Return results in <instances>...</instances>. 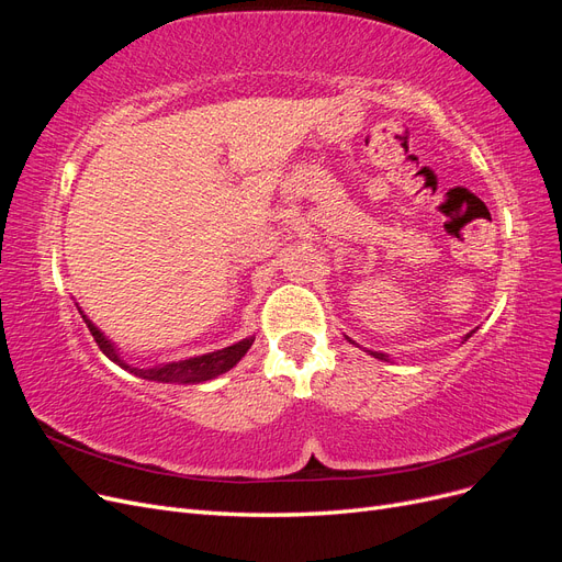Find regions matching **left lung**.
Masks as SVG:
<instances>
[{"label": "left lung", "mask_w": 562, "mask_h": 562, "mask_svg": "<svg viewBox=\"0 0 562 562\" xmlns=\"http://www.w3.org/2000/svg\"><path fill=\"white\" fill-rule=\"evenodd\" d=\"M467 337H471V333H469ZM467 337H464V339H467ZM370 353L375 356V359H380V361H386V356H384V353H380V351H370Z\"/></svg>", "instance_id": "obj_1"}]
</instances>
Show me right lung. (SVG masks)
I'll list each match as a JSON object with an SVG mask.
<instances>
[{
  "instance_id": "add662e5",
  "label": "right lung",
  "mask_w": 562,
  "mask_h": 562,
  "mask_svg": "<svg viewBox=\"0 0 562 562\" xmlns=\"http://www.w3.org/2000/svg\"><path fill=\"white\" fill-rule=\"evenodd\" d=\"M83 323H87L95 345L100 347L110 361H114L116 366H122L124 370L133 372L135 378H143V380H151V382H164V384H199V382H209L217 375H223V372L232 370L236 363H239L246 351L250 349V345L255 342V337H246L241 342H236L232 347L225 349H217L211 353H203V356H194V359H184V361H173V363H159V366H151V368H135L128 366L119 349L114 347V342L100 333L95 328V323L79 310Z\"/></svg>"
}]
</instances>
